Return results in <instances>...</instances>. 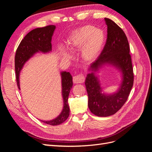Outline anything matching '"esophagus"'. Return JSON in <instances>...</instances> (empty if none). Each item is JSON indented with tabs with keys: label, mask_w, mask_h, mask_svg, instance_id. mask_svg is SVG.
<instances>
[{
	"label": "esophagus",
	"mask_w": 152,
	"mask_h": 152,
	"mask_svg": "<svg viewBox=\"0 0 152 152\" xmlns=\"http://www.w3.org/2000/svg\"><path fill=\"white\" fill-rule=\"evenodd\" d=\"M85 80V77L82 74L77 75L73 77V82L74 84H81L83 83Z\"/></svg>",
	"instance_id": "obj_1"
}]
</instances>
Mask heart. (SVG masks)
Here are the masks:
<instances>
[{
	"instance_id": "b5f03b06",
	"label": "heart",
	"mask_w": 152,
	"mask_h": 152,
	"mask_svg": "<svg viewBox=\"0 0 152 152\" xmlns=\"http://www.w3.org/2000/svg\"><path fill=\"white\" fill-rule=\"evenodd\" d=\"M104 41L102 30L95 29L93 26H85L75 30L68 40L69 48L72 50L80 49L81 56L86 62H91L98 56ZM64 54L68 56L65 49Z\"/></svg>"
}]
</instances>
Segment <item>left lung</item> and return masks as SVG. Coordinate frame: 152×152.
Instances as JSON below:
<instances>
[{
	"mask_svg": "<svg viewBox=\"0 0 152 152\" xmlns=\"http://www.w3.org/2000/svg\"><path fill=\"white\" fill-rule=\"evenodd\" d=\"M107 25V39L103 50L89 68L85 85L88 94V107L96 116L108 117L120 110L130 94L134 82V73L129 54L130 48L127 37L115 23L104 18ZM106 64H115L122 73L120 87L112 95L102 93L98 77L95 72Z\"/></svg>",
	"mask_w": 152,
	"mask_h": 152,
	"instance_id": "obj_1",
	"label": "left lung"
}]
</instances>
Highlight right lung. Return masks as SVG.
<instances>
[{"label":"right lung","mask_w":152,"mask_h":152,"mask_svg":"<svg viewBox=\"0 0 152 152\" xmlns=\"http://www.w3.org/2000/svg\"><path fill=\"white\" fill-rule=\"evenodd\" d=\"M56 28L54 25H49L42 28L32 30L27 34L18 46L15 55V72L17 86L20 87V73L25 63L37 53H47L52 50L51 39ZM62 96L63 108L62 112L56 118L42 122L51 126H57L65 122L70 114V108L68 103V98L73 86L72 76L70 72H61Z\"/></svg>","instance_id":"1"}]
</instances>
